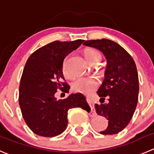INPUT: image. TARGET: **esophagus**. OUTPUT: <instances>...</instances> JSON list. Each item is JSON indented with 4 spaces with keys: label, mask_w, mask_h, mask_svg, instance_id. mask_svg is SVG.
Returning <instances> with one entry per match:
<instances>
[{
    "label": "esophagus",
    "mask_w": 154,
    "mask_h": 154,
    "mask_svg": "<svg viewBox=\"0 0 154 154\" xmlns=\"http://www.w3.org/2000/svg\"><path fill=\"white\" fill-rule=\"evenodd\" d=\"M90 115L91 116H93V117H94V116H97V113H96V111H95V109H93V108H92V109H91V112H90Z\"/></svg>",
    "instance_id": "34e87169"
}]
</instances>
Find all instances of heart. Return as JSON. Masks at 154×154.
Segmentation results:
<instances>
[{
	"instance_id": "heart-1",
	"label": "heart",
	"mask_w": 154,
	"mask_h": 154,
	"mask_svg": "<svg viewBox=\"0 0 154 154\" xmlns=\"http://www.w3.org/2000/svg\"><path fill=\"white\" fill-rule=\"evenodd\" d=\"M84 55H85L86 59L90 64L96 62L99 63L102 57L101 54L98 51L93 49V48L86 49L84 51ZM67 59H68V57H67L63 62L62 72L64 77H67V78H71L72 74L70 72V68L68 67ZM98 84V80L94 77H81L75 79L73 81L71 87L74 92L84 93V94H89L97 88Z\"/></svg>"
}]
</instances>
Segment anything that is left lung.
Here are the masks:
<instances>
[{"mask_svg": "<svg viewBox=\"0 0 154 154\" xmlns=\"http://www.w3.org/2000/svg\"><path fill=\"white\" fill-rule=\"evenodd\" d=\"M84 45L100 50L107 61L105 78L97 94L108 103L95 104L99 116L108 122L102 134H115L130 122L138 101L139 80L137 67L131 56L118 43L109 39L88 40Z\"/></svg>", "mask_w": 154, "mask_h": 154, "instance_id": "1", "label": "left lung"}]
</instances>
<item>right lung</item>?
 Returning <instances> with one entry per match:
<instances>
[{
    "label": "right lung",
    "mask_w": 154,
    "mask_h": 154,
    "mask_svg": "<svg viewBox=\"0 0 154 154\" xmlns=\"http://www.w3.org/2000/svg\"><path fill=\"white\" fill-rule=\"evenodd\" d=\"M84 42H52L34 51L26 63L20 84L19 104L25 122L37 135H58L67 128L70 109H90L80 93H71L64 100H57L54 97L57 89L68 93L70 87L62 83L63 62Z\"/></svg>",
    "instance_id": "right-lung-1"
}]
</instances>
